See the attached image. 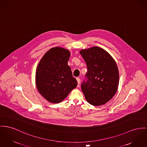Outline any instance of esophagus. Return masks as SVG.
I'll use <instances>...</instances> for the list:
<instances>
[{"mask_svg": "<svg viewBox=\"0 0 147 147\" xmlns=\"http://www.w3.org/2000/svg\"><path fill=\"white\" fill-rule=\"evenodd\" d=\"M76 80H77V81H78V84L79 85V84H80V79L78 78H76Z\"/></svg>", "mask_w": 147, "mask_h": 147, "instance_id": "esophagus-1", "label": "esophagus"}]
</instances>
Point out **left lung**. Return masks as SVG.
Wrapping results in <instances>:
<instances>
[{"label":"left lung","mask_w":147,"mask_h":147,"mask_svg":"<svg viewBox=\"0 0 147 147\" xmlns=\"http://www.w3.org/2000/svg\"><path fill=\"white\" fill-rule=\"evenodd\" d=\"M88 67L86 81L81 89L89 104L100 106L108 102L117 91L119 75L116 62L107 51L98 47L80 52Z\"/></svg>","instance_id":"left-lung-1"}]
</instances>
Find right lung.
Listing matches in <instances>:
<instances>
[{"label":"right lung","instance_id":"obj_1","mask_svg":"<svg viewBox=\"0 0 147 147\" xmlns=\"http://www.w3.org/2000/svg\"><path fill=\"white\" fill-rule=\"evenodd\" d=\"M69 56V50L57 47L48 51L39 61L36 72V87L50 102H61L78 85L67 64Z\"/></svg>","mask_w":147,"mask_h":147}]
</instances>
